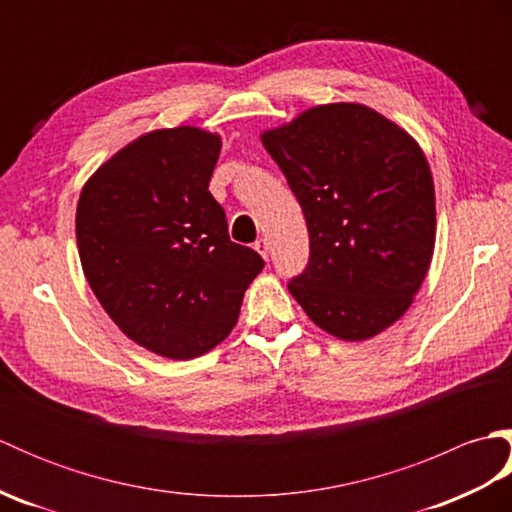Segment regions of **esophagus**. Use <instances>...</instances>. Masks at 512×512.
<instances>
[{
    "instance_id": "esophagus-1",
    "label": "esophagus",
    "mask_w": 512,
    "mask_h": 512,
    "mask_svg": "<svg viewBox=\"0 0 512 512\" xmlns=\"http://www.w3.org/2000/svg\"><path fill=\"white\" fill-rule=\"evenodd\" d=\"M255 250H257V253H259V255H262V257L266 259V262H268L270 248H268V242H266V239H257V242H255Z\"/></svg>"
}]
</instances>
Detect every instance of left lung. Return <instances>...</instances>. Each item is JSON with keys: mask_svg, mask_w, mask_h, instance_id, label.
<instances>
[{"mask_svg": "<svg viewBox=\"0 0 512 512\" xmlns=\"http://www.w3.org/2000/svg\"><path fill=\"white\" fill-rule=\"evenodd\" d=\"M306 215L310 262L288 284L341 341L394 325L436 246V189L416 138L361 103H328L262 132Z\"/></svg>", "mask_w": 512, "mask_h": 512, "instance_id": "obj_1", "label": "left lung"}]
</instances>
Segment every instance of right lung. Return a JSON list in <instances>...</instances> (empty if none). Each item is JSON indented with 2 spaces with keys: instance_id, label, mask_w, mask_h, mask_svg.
Masks as SVG:
<instances>
[{
  "instance_id": "obj_1",
  "label": "right lung",
  "mask_w": 512,
  "mask_h": 512,
  "mask_svg": "<svg viewBox=\"0 0 512 512\" xmlns=\"http://www.w3.org/2000/svg\"><path fill=\"white\" fill-rule=\"evenodd\" d=\"M220 134L154 129L118 149L83 184L76 246L85 279L121 332L187 361L235 328L264 259L228 237L209 191Z\"/></svg>"
}]
</instances>
